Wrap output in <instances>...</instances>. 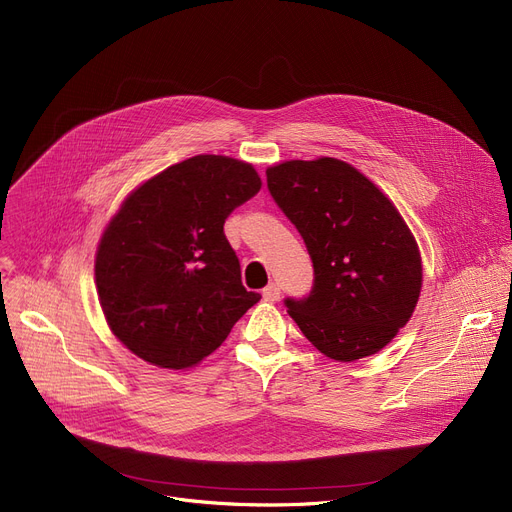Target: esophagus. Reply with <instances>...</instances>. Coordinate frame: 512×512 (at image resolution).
<instances>
[{
  "mask_svg": "<svg viewBox=\"0 0 512 512\" xmlns=\"http://www.w3.org/2000/svg\"><path fill=\"white\" fill-rule=\"evenodd\" d=\"M263 299H265V301H270V303L278 301V299H280V286H278L276 282L267 284V286L263 288Z\"/></svg>",
  "mask_w": 512,
  "mask_h": 512,
  "instance_id": "1",
  "label": "esophagus"
}]
</instances>
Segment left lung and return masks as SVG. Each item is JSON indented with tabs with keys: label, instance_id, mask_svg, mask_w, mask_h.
Here are the masks:
<instances>
[{
	"label": "left lung",
	"instance_id": "left-lung-1",
	"mask_svg": "<svg viewBox=\"0 0 512 512\" xmlns=\"http://www.w3.org/2000/svg\"><path fill=\"white\" fill-rule=\"evenodd\" d=\"M267 188L301 232L313 286L284 299L307 340L334 361L369 357L407 326L421 290L417 242L388 197L334 157L267 168Z\"/></svg>",
	"mask_w": 512,
	"mask_h": 512
}]
</instances>
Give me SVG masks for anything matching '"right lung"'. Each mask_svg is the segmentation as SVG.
I'll list each match as a JSON object with an SVG mask.
<instances>
[{
    "label": "right lung",
    "mask_w": 512,
    "mask_h": 512,
    "mask_svg": "<svg viewBox=\"0 0 512 512\" xmlns=\"http://www.w3.org/2000/svg\"><path fill=\"white\" fill-rule=\"evenodd\" d=\"M251 164L195 155L134 191L101 236L99 303L118 340L147 363L184 369L211 355L259 299L224 234L255 197Z\"/></svg>",
    "instance_id": "obj_1"
}]
</instances>
